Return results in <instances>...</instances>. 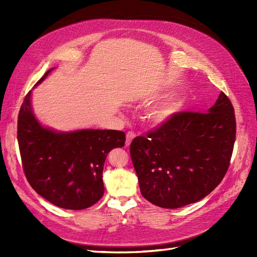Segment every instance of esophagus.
<instances>
[{
    "label": "esophagus",
    "instance_id": "obj_1",
    "mask_svg": "<svg viewBox=\"0 0 257 257\" xmlns=\"http://www.w3.org/2000/svg\"><path fill=\"white\" fill-rule=\"evenodd\" d=\"M135 136H136V134L134 133V132H132V131L127 132V133H126V142H125L126 147H128L131 145L132 141H133V139L135 138Z\"/></svg>",
    "mask_w": 257,
    "mask_h": 257
}]
</instances>
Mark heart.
Masks as SVG:
<instances>
[{
    "instance_id": "heart-1",
    "label": "heart",
    "mask_w": 257,
    "mask_h": 257,
    "mask_svg": "<svg viewBox=\"0 0 257 257\" xmlns=\"http://www.w3.org/2000/svg\"><path fill=\"white\" fill-rule=\"evenodd\" d=\"M174 113V107L173 106H163L155 108L154 110L150 113V119L154 122L160 123L167 120L170 115Z\"/></svg>"
}]
</instances>
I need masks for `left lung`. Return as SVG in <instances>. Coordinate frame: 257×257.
<instances>
[{
	"label": "left lung",
	"mask_w": 257,
	"mask_h": 257,
	"mask_svg": "<svg viewBox=\"0 0 257 257\" xmlns=\"http://www.w3.org/2000/svg\"><path fill=\"white\" fill-rule=\"evenodd\" d=\"M235 138L234 107L224 92L208 112L173 113L131 144L142 195L166 209L203 199L226 175Z\"/></svg>",
	"instance_id": "8db88e82"
}]
</instances>
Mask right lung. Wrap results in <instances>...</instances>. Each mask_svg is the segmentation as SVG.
Wrapping results in <instances>:
<instances>
[{
  "instance_id": "1",
  "label": "right lung",
  "mask_w": 257,
  "mask_h": 257,
  "mask_svg": "<svg viewBox=\"0 0 257 257\" xmlns=\"http://www.w3.org/2000/svg\"><path fill=\"white\" fill-rule=\"evenodd\" d=\"M17 138L22 168L30 185L51 204L69 210L89 208L102 198L107 154L125 144V134L121 131L58 133L42 126L31 108V91L20 107Z\"/></svg>"
}]
</instances>
